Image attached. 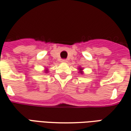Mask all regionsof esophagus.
Listing matches in <instances>:
<instances>
[{
  "label": "esophagus",
  "instance_id": "obj_1",
  "mask_svg": "<svg viewBox=\"0 0 131 131\" xmlns=\"http://www.w3.org/2000/svg\"><path fill=\"white\" fill-rule=\"evenodd\" d=\"M61 62H64V63H66V62H67V60L63 59V60H62Z\"/></svg>",
  "mask_w": 131,
  "mask_h": 131
}]
</instances>
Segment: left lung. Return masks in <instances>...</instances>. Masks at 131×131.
Listing matches in <instances>:
<instances>
[{"mask_svg": "<svg viewBox=\"0 0 131 131\" xmlns=\"http://www.w3.org/2000/svg\"><path fill=\"white\" fill-rule=\"evenodd\" d=\"M78 70H79V73H81V74L84 73V71H83L84 69H83L82 67H78Z\"/></svg>", "mask_w": 131, "mask_h": 131, "instance_id": "1", "label": "left lung"}]
</instances>
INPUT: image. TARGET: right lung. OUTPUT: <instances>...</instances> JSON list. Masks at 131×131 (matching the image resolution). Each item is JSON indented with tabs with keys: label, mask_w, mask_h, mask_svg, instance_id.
<instances>
[{
	"label": "right lung",
	"mask_w": 131,
	"mask_h": 131,
	"mask_svg": "<svg viewBox=\"0 0 131 131\" xmlns=\"http://www.w3.org/2000/svg\"><path fill=\"white\" fill-rule=\"evenodd\" d=\"M44 72H45V73H47L49 72V71H48V69H47V68H45V70H44Z\"/></svg>",
	"instance_id": "right-lung-1"
}]
</instances>
